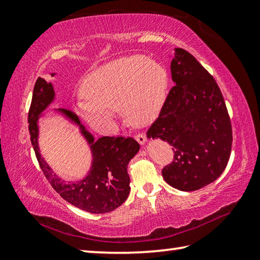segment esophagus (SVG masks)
Returning a JSON list of instances; mask_svg holds the SVG:
<instances>
[{
  "label": "esophagus",
  "instance_id": "obj_1",
  "mask_svg": "<svg viewBox=\"0 0 260 260\" xmlns=\"http://www.w3.org/2000/svg\"><path fill=\"white\" fill-rule=\"evenodd\" d=\"M135 139H137V141L140 143V145H143V143L147 141L146 135L145 134H141V133H139V134L135 135Z\"/></svg>",
  "mask_w": 260,
  "mask_h": 260
}]
</instances>
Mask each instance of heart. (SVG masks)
I'll return each mask as SVG.
<instances>
[{"mask_svg":"<svg viewBox=\"0 0 260 260\" xmlns=\"http://www.w3.org/2000/svg\"><path fill=\"white\" fill-rule=\"evenodd\" d=\"M168 75L162 66L140 55L123 56L88 74L80 83L83 103L76 108L83 120L98 131L112 126L110 110L120 109L132 126H146L166 98Z\"/></svg>","mask_w":260,"mask_h":260,"instance_id":"heart-1","label":"heart"}]
</instances>
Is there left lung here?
<instances>
[{
  "label": "left lung",
  "mask_w": 260,
  "mask_h": 260,
  "mask_svg": "<svg viewBox=\"0 0 260 260\" xmlns=\"http://www.w3.org/2000/svg\"><path fill=\"white\" fill-rule=\"evenodd\" d=\"M175 84L147 138L174 147V160L163 168L166 182L196 191L221 176L232 152L233 129L219 85L191 53L176 48L171 61Z\"/></svg>",
  "instance_id": "left-lung-1"
}]
</instances>
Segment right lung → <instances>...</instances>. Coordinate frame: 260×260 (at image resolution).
Here are the masks:
<instances>
[{"label": "right lung", "mask_w": 260, "mask_h": 260, "mask_svg": "<svg viewBox=\"0 0 260 260\" xmlns=\"http://www.w3.org/2000/svg\"><path fill=\"white\" fill-rule=\"evenodd\" d=\"M54 98L53 85L43 78L36 81L34 94L28 110V133L34 146L36 157L52 187L66 201L85 212L103 214L112 212L125 203L129 194V176L127 166L140 149V145L133 138L103 137L94 141L92 135L81 125L76 113L71 110L60 111L81 127L82 134L91 146L93 155L92 168L83 180L66 184L47 166L38 148V120L40 113Z\"/></svg>", "instance_id": "1"}]
</instances>
